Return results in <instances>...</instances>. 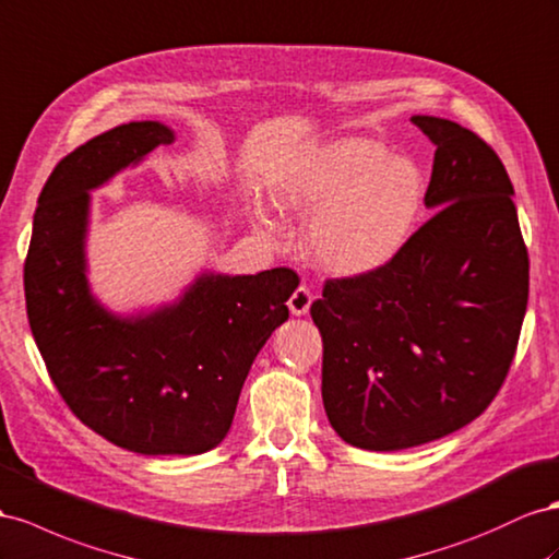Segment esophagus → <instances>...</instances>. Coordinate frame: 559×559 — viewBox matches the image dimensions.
Instances as JSON below:
<instances>
[{
    "label": "esophagus",
    "instance_id": "34e87169",
    "mask_svg": "<svg viewBox=\"0 0 559 559\" xmlns=\"http://www.w3.org/2000/svg\"><path fill=\"white\" fill-rule=\"evenodd\" d=\"M310 304H312V292L308 289L306 284H300L289 298V310L294 314H306L310 310Z\"/></svg>",
    "mask_w": 559,
    "mask_h": 559
}]
</instances>
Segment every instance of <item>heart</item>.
Returning a JSON list of instances; mask_svg holds the SVG:
<instances>
[{
	"mask_svg": "<svg viewBox=\"0 0 559 559\" xmlns=\"http://www.w3.org/2000/svg\"><path fill=\"white\" fill-rule=\"evenodd\" d=\"M426 183L414 162L390 157L371 139H341L314 147L275 188L280 209L312 218L308 249L314 263L338 277L376 273L404 249L424 209ZM259 228L275 223L255 209Z\"/></svg>",
	"mask_w": 559,
	"mask_h": 559,
	"instance_id": "heart-1",
	"label": "heart"
}]
</instances>
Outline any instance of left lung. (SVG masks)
Returning <instances> with one entry per match:
<instances>
[{
	"instance_id": "1",
	"label": "left lung",
	"mask_w": 559,
	"mask_h": 559,
	"mask_svg": "<svg viewBox=\"0 0 559 559\" xmlns=\"http://www.w3.org/2000/svg\"><path fill=\"white\" fill-rule=\"evenodd\" d=\"M435 147V214L376 273L329 277L310 306L322 400L345 442L426 444L475 420L515 359L530 253L493 147L440 117H412Z\"/></svg>"
}]
</instances>
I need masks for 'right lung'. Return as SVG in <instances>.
<instances>
[{"label":"right lung","mask_w":559,"mask_h":559,"mask_svg":"<svg viewBox=\"0 0 559 559\" xmlns=\"http://www.w3.org/2000/svg\"><path fill=\"white\" fill-rule=\"evenodd\" d=\"M174 133L159 122L105 131L60 159L41 188L23 282L27 320L60 397L86 428L145 456L202 454L230 430L255 355L286 322L292 267L206 275L176 308L117 320L88 296V194Z\"/></svg>","instance_id":"add662e5"}]
</instances>
